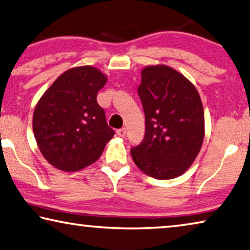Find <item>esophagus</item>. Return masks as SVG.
I'll use <instances>...</instances> for the list:
<instances>
[{"label": "esophagus", "mask_w": 250, "mask_h": 250, "mask_svg": "<svg viewBox=\"0 0 250 250\" xmlns=\"http://www.w3.org/2000/svg\"><path fill=\"white\" fill-rule=\"evenodd\" d=\"M125 128H122V129H118L117 130V134L119 137H121V138H124L125 136Z\"/></svg>", "instance_id": "34e87169"}]
</instances>
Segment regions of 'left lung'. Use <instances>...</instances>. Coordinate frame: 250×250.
<instances>
[{
	"mask_svg": "<svg viewBox=\"0 0 250 250\" xmlns=\"http://www.w3.org/2000/svg\"><path fill=\"white\" fill-rule=\"evenodd\" d=\"M146 133L131 156L141 171L159 180L173 179L190 168L205 137L203 102L184 74L165 64L141 71L138 88Z\"/></svg>",
	"mask_w": 250,
	"mask_h": 250,
	"instance_id": "obj_1",
	"label": "left lung"
}]
</instances>
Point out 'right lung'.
<instances>
[{
    "label": "right lung",
    "instance_id": "obj_1",
    "mask_svg": "<svg viewBox=\"0 0 250 250\" xmlns=\"http://www.w3.org/2000/svg\"><path fill=\"white\" fill-rule=\"evenodd\" d=\"M108 77L91 65L63 72L35 105L33 133L40 151L54 168L79 171L96 162L114 131L97 94Z\"/></svg>",
    "mask_w": 250,
    "mask_h": 250
}]
</instances>
